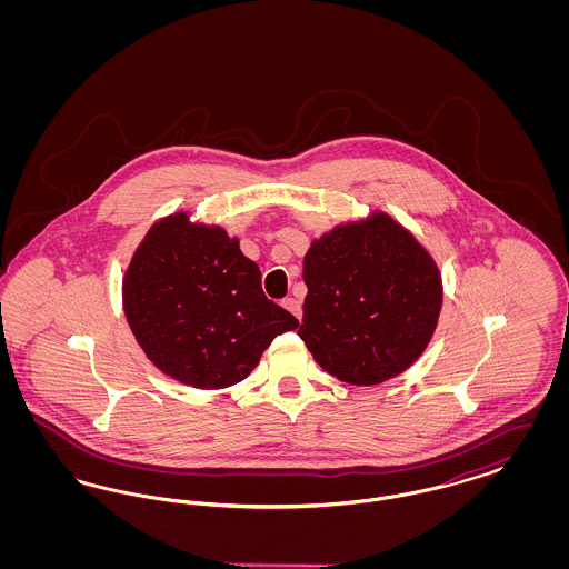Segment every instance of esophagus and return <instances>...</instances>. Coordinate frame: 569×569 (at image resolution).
<instances>
[{"label": "esophagus", "instance_id": "obj_1", "mask_svg": "<svg viewBox=\"0 0 569 569\" xmlns=\"http://www.w3.org/2000/svg\"><path fill=\"white\" fill-rule=\"evenodd\" d=\"M281 305H283L297 320H300V302H298L297 298H283Z\"/></svg>", "mask_w": 569, "mask_h": 569}]
</instances>
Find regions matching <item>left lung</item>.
Wrapping results in <instances>:
<instances>
[{
	"mask_svg": "<svg viewBox=\"0 0 569 569\" xmlns=\"http://www.w3.org/2000/svg\"><path fill=\"white\" fill-rule=\"evenodd\" d=\"M298 337L330 376L353 386L397 378L427 350L443 286L431 253L392 217L339 223L302 262Z\"/></svg>",
	"mask_w": 569,
	"mask_h": 569,
	"instance_id": "obj_1",
	"label": "left lung"
}]
</instances>
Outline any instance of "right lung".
<instances>
[{
    "label": "right lung",
    "instance_id": "obj_1",
    "mask_svg": "<svg viewBox=\"0 0 569 569\" xmlns=\"http://www.w3.org/2000/svg\"><path fill=\"white\" fill-rule=\"evenodd\" d=\"M239 239L181 211L156 221L123 277V311L138 346L191 388L239 383L272 339L298 320L264 297Z\"/></svg>",
    "mask_w": 569,
    "mask_h": 569
}]
</instances>
